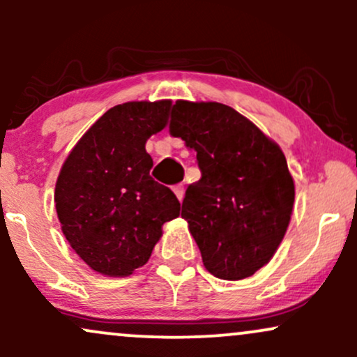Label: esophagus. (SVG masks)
<instances>
[{"label": "esophagus", "mask_w": 357, "mask_h": 357, "mask_svg": "<svg viewBox=\"0 0 357 357\" xmlns=\"http://www.w3.org/2000/svg\"><path fill=\"white\" fill-rule=\"evenodd\" d=\"M173 191H174V195L178 196L179 202H181V199L184 198V186H183V184H176V186L173 188Z\"/></svg>", "instance_id": "obj_1"}]
</instances>
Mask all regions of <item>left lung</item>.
<instances>
[{"label": "left lung", "mask_w": 357, "mask_h": 357, "mask_svg": "<svg viewBox=\"0 0 357 357\" xmlns=\"http://www.w3.org/2000/svg\"><path fill=\"white\" fill-rule=\"evenodd\" d=\"M171 136L196 151L199 181L188 186L181 216L204 267L241 280L268 264L292 215L294 179L275 142L218 102L178 100Z\"/></svg>", "instance_id": "obj_1"}]
</instances>
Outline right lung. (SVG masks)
<instances>
[{"mask_svg": "<svg viewBox=\"0 0 357 357\" xmlns=\"http://www.w3.org/2000/svg\"><path fill=\"white\" fill-rule=\"evenodd\" d=\"M171 102H126L96 122L68 154L55 186L61 231L90 268L127 277L149 260L179 202L151 178L146 141L165 129Z\"/></svg>", "mask_w": 357, "mask_h": 357, "instance_id": "obj_1", "label": "right lung"}]
</instances>
